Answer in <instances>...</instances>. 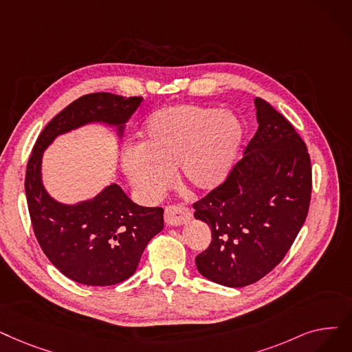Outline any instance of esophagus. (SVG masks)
Listing matches in <instances>:
<instances>
[{"instance_id": "34e87169", "label": "esophagus", "mask_w": 352, "mask_h": 352, "mask_svg": "<svg viewBox=\"0 0 352 352\" xmlns=\"http://www.w3.org/2000/svg\"><path fill=\"white\" fill-rule=\"evenodd\" d=\"M164 219L168 226H182L191 220V211L186 206H170L165 208Z\"/></svg>"}]
</instances>
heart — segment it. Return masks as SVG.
<instances>
[{
  "instance_id": "heart-1",
  "label": "heart",
  "mask_w": 352,
  "mask_h": 352,
  "mask_svg": "<svg viewBox=\"0 0 352 352\" xmlns=\"http://www.w3.org/2000/svg\"><path fill=\"white\" fill-rule=\"evenodd\" d=\"M241 120L230 111L201 104H174L145 122L141 148L122 157L131 184L148 201L171 187L173 171L195 194L220 188L232 174L243 141Z\"/></svg>"
}]
</instances>
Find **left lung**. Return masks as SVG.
<instances>
[{"mask_svg":"<svg viewBox=\"0 0 352 352\" xmlns=\"http://www.w3.org/2000/svg\"><path fill=\"white\" fill-rule=\"evenodd\" d=\"M258 128L224 184L194 204L211 228L195 257L211 282L243 287L278 266L307 220L312 173L305 142L272 106L254 99Z\"/></svg>","mask_w":352,"mask_h":352,"instance_id":"obj_1","label":"left lung"}]
</instances>
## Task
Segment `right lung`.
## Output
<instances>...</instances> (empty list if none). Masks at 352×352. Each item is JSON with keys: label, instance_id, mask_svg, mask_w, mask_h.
<instances>
[{"label": "right lung", "instance_id": "right-lung-1", "mask_svg": "<svg viewBox=\"0 0 352 352\" xmlns=\"http://www.w3.org/2000/svg\"><path fill=\"white\" fill-rule=\"evenodd\" d=\"M141 102L104 91L76 99L43 129L28 160L25 197L36 239L78 283L111 286L132 276L146 244L164 228V210L135 204L115 182L87 200L60 203L44 187L43 154L57 136L91 124L113 128L120 140Z\"/></svg>", "mask_w": 352, "mask_h": 352}]
</instances>
